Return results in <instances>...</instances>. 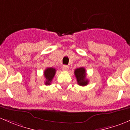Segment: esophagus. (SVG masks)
Returning a JSON list of instances; mask_svg holds the SVG:
<instances>
[{
    "label": "esophagus",
    "mask_w": 130,
    "mask_h": 130,
    "mask_svg": "<svg viewBox=\"0 0 130 130\" xmlns=\"http://www.w3.org/2000/svg\"><path fill=\"white\" fill-rule=\"evenodd\" d=\"M62 69H63L64 71H68V69H69V66H66V65H64L63 66H62Z\"/></svg>",
    "instance_id": "1"
}]
</instances>
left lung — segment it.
I'll list each match as a JSON object with an SVG mask.
<instances>
[{"label":"left lung","instance_id":"8db88e82","mask_svg":"<svg viewBox=\"0 0 130 130\" xmlns=\"http://www.w3.org/2000/svg\"><path fill=\"white\" fill-rule=\"evenodd\" d=\"M86 70L84 68H77L74 71V75L77 79V84L80 86H85L88 84V81L86 79Z\"/></svg>","mask_w":130,"mask_h":130}]
</instances>
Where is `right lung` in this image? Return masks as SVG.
Instances as JSON below:
<instances>
[{"instance_id":"right-lung-1","label":"right lung","mask_w":130,"mask_h":130,"mask_svg":"<svg viewBox=\"0 0 130 130\" xmlns=\"http://www.w3.org/2000/svg\"><path fill=\"white\" fill-rule=\"evenodd\" d=\"M56 69L53 68H47L45 69L44 72V76L45 78V85H50L53 77H54L56 74Z\"/></svg>"}]
</instances>
